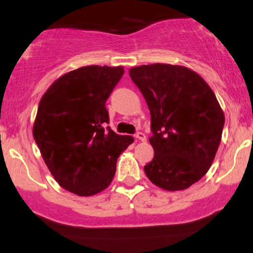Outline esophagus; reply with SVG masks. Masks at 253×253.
<instances>
[{"label": "esophagus", "mask_w": 253, "mask_h": 253, "mask_svg": "<svg viewBox=\"0 0 253 253\" xmlns=\"http://www.w3.org/2000/svg\"><path fill=\"white\" fill-rule=\"evenodd\" d=\"M135 138L139 139V140H140V141H146V135H145L143 132H138V133H136Z\"/></svg>", "instance_id": "34e87169"}]
</instances>
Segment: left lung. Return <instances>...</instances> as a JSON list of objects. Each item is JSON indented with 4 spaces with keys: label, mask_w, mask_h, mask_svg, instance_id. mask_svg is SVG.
<instances>
[{
    "label": "left lung",
    "mask_w": 253,
    "mask_h": 253,
    "mask_svg": "<svg viewBox=\"0 0 253 253\" xmlns=\"http://www.w3.org/2000/svg\"><path fill=\"white\" fill-rule=\"evenodd\" d=\"M151 114L155 156L147 178L168 191L188 189L210 170L221 141L225 115L215 94L195 71L151 64L129 69Z\"/></svg>",
    "instance_id": "1"
}]
</instances>
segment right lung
Listing matches in <instances>:
<instances>
[{"instance_id": "right-lung-1", "label": "right lung", "mask_w": 253, "mask_h": 253, "mask_svg": "<svg viewBox=\"0 0 253 253\" xmlns=\"http://www.w3.org/2000/svg\"><path fill=\"white\" fill-rule=\"evenodd\" d=\"M123 66L89 65L66 72L46 90L33 124L34 140L58 184L92 196L112 183L117 161L134 139L117 134L106 101Z\"/></svg>"}]
</instances>
